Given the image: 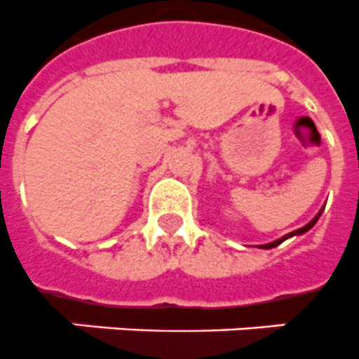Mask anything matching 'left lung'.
Masks as SVG:
<instances>
[{
    "mask_svg": "<svg viewBox=\"0 0 359 359\" xmlns=\"http://www.w3.org/2000/svg\"><path fill=\"white\" fill-rule=\"evenodd\" d=\"M323 210H325V206H323V208L319 210V214H317L316 217H313V219H311L310 223H308V225H304V226H302V229H297V230H293V232H290V234L282 236V238H278V240L271 241V243H265V245H258V247H260V249H273V247H278V245H280V243H282V241L290 240V238H293V236H301V234H304V232H308V230H310L311 226L316 225V223H317V219H319V217H321Z\"/></svg>",
    "mask_w": 359,
    "mask_h": 359,
    "instance_id": "1",
    "label": "left lung"
}]
</instances>
